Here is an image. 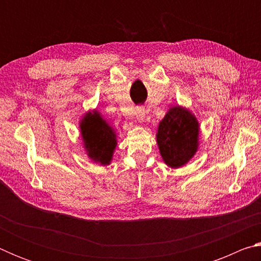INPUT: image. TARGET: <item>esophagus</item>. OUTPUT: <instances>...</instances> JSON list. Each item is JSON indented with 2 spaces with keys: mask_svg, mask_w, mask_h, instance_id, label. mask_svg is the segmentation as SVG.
Wrapping results in <instances>:
<instances>
[{
  "mask_svg": "<svg viewBox=\"0 0 261 261\" xmlns=\"http://www.w3.org/2000/svg\"><path fill=\"white\" fill-rule=\"evenodd\" d=\"M145 115H146V113H145V109L143 107H138L136 109V118L138 122H144Z\"/></svg>",
  "mask_w": 261,
  "mask_h": 261,
  "instance_id": "esophagus-1",
  "label": "esophagus"
}]
</instances>
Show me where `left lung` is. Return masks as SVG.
<instances>
[{"label": "left lung", "mask_w": 261, "mask_h": 261, "mask_svg": "<svg viewBox=\"0 0 261 261\" xmlns=\"http://www.w3.org/2000/svg\"><path fill=\"white\" fill-rule=\"evenodd\" d=\"M199 124L189 110L173 107L158 127L156 141L163 161L171 168L184 166L198 148Z\"/></svg>", "instance_id": "left-lung-1"}]
</instances>
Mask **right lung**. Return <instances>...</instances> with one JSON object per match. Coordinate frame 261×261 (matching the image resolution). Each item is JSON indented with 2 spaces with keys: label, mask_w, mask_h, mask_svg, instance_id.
I'll return each mask as SVG.
<instances>
[{
  "label": "right lung",
  "mask_w": 261,
  "mask_h": 261,
  "mask_svg": "<svg viewBox=\"0 0 261 261\" xmlns=\"http://www.w3.org/2000/svg\"><path fill=\"white\" fill-rule=\"evenodd\" d=\"M81 130L85 149L92 160L109 165L116 147V135L98 112L88 113L82 120Z\"/></svg>",
  "instance_id": "right-lung-1"
}]
</instances>
